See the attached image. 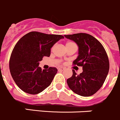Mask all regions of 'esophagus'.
Wrapping results in <instances>:
<instances>
[{
  "label": "esophagus",
  "mask_w": 120,
  "mask_h": 120,
  "mask_svg": "<svg viewBox=\"0 0 120 120\" xmlns=\"http://www.w3.org/2000/svg\"><path fill=\"white\" fill-rule=\"evenodd\" d=\"M64 69H65V68H58V71H64Z\"/></svg>",
  "instance_id": "esophagus-1"
}]
</instances>
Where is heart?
I'll list each match as a JSON object with an SVG mask.
<instances>
[{"mask_svg": "<svg viewBox=\"0 0 120 120\" xmlns=\"http://www.w3.org/2000/svg\"><path fill=\"white\" fill-rule=\"evenodd\" d=\"M74 44L73 42H68L66 43V45H70V44Z\"/></svg>", "mask_w": 120, "mask_h": 120, "instance_id": "1", "label": "heart"}]
</instances>
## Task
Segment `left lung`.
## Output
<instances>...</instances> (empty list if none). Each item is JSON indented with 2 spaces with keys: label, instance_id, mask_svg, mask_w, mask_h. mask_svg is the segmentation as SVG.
<instances>
[{
  "label": "left lung",
  "instance_id": "obj_1",
  "mask_svg": "<svg viewBox=\"0 0 120 120\" xmlns=\"http://www.w3.org/2000/svg\"><path fill=\"white\" fill-rule=\"evenodd\" d=\"M78 46V56L73 63L82 66V72L73 75L67 79L71 90L82 96L88 97L96 93L102 87L109 69L107 54L101 43L87 33L64 35Z\"/></svg>",
  "mask_w": 120,
  "mask_h": 120
}]
</instances>
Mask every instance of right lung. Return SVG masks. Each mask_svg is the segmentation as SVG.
<instances>
[{
	"label": "right lung",
	"instance_id": "obj_1",
	"mask_svg": "<svg viewBox=\"0 0 120 120\" xmlns=\"http://www.w3.org/2000/svg\"><path fill=\"white\" fill-rule=\"evenodd\" d=\"M64 37L31 32L20 39L13 49L9 60V69L18 87L27 93L36 94L52 82L57 72L56 68L42 70L39 61L49 57L51 48Z\"/></svg>",
	"mask_w": 120,
	"mask_h": 120
}]
</instances>
